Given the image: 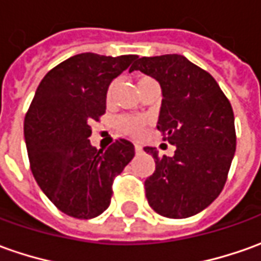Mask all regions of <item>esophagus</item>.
I'll return each instance as SVG.
<instances>
[{
  "label": "esophagus",
  "mask_w": 261,
  "mask_h": 261,
  "mask_svg": "<svg viewBox=\"0 0 261 261\" xmlns=\"http://www.w3.org/2000/svg\"><path fill=\"white\" fill-rule=\"evenodd\" d=\"M134 148H136V153H141V150H143V148H141V145H140V144L134 145Z\"/></svg>",
  "instance_id": "obj_1"
}]
</instances>
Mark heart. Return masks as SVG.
<instances>
[{"label": "heart", "mask_w": 261, "mask_h": 261, "mask_svg": "<svg viewBox=\"0 0 261 261\" xmlns=\"http://www.w3.org/2000/svg\"><path fill=\"white\" fill-rule=\"evenodd\" d=\"M150 81H154V80H151L150 77H141V79L138 80V87L143 86L145 83H150ZM114 87H116V84L113 83V84L110 86V88H108V98L111 97V94L114 91ZM144 120L136 116H123L117 120V127H118V130L121 131V133H124V134H127V136H133V137H138V136L143 133V130H144Z\"/></svg>", "instance_id": "1"}]
</instances>
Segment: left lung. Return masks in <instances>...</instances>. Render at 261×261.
<instances>
[{
  "label": "left lung",
  "mask_w": 261,
  "mask_h": 261,
  "mask_svg": "<svg viewBox=\"0 0 261 261\" xmlns=\"http://www.w3.org/2000/svg\"><path fill=\"white\" fill-rule=\"evenodd\" d=\"M141 71L163 91L157 128L175 145L173 157L153 155L155 170L145 180V197L154 212L186 219L203 212L223 190L236 151L233 108L217 81L178 54L141 57L130 72Z\"/></svg>",
  "instance_id": "8db88e82"
}]
</instances>
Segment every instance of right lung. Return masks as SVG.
<instances>
[{
  "instance_id": "1",
  "label": "right lung",
  "mask_w": 261,
  "mask_h": 261,
  "mask_svg": "<svg viewBox=\"0 0 261 261\" xmlns=\"http://www.w3.org/2000/svg\"><path fill=\"white\" fill-rule=\"evenodd\" d=\"M137 56L70 57L41 80L24 120V137L35 181L58 210L94 219L107 210L113 181L134 157L118 138L107 150L90 143L91 121L106 113L108 86Z\"/></svg>"
}]
</instances>
